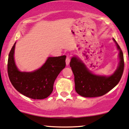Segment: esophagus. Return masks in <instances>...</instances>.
<instances>
[{
	"mask_svg": "<svg viewBox=\"0 0 129 129\" xmlns=\"http://www.w3.org/2000/svg\"><path fill=\"white\" fill-rule=\"evenodd\" d=\"M70 61V57H69V56H68V57H66V64L67 66H68V65L69 64Z\"/></svg>",
	"mask_w": 129,
	"mask_h": 129,
	"instance_id": "1",
	"label": "esophagus"
}]
</instances>
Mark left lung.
I'll list each match as a JSON object with an SVG mask.
<instances>
[{
    "mask_svg": "<svg viewBox=\"0 0 129 129\" xmlns=\"http://www.w3.org/2000/svg\"><path fill=\"white\" fill-rule=\"evenodd\" d=\"M119 51V64L117 69L111 76L94 75L87 69L85 64L76 56L72 57L70 66L75 76L76 91L85 98L99 97L109 92L119 83L124 70V57L122 50L114 39Z\"/></svg>",
    "mask_w": 129,
    "mask_h": 129,
    "instance_id": "8db88e82",
    "label": "left lung"
}]
</instances>
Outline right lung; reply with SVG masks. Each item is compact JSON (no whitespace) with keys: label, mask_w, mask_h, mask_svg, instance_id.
<instances>
[{"label":"right lung","mask_w":129,"mask_h":129,"mask_svg":"<svg viewBox=\"0 0 129 129\" xmlns=\"http://www.w3.org/2000/svg\"><path fill=\"white\" fill-rule=\"evenodd\" d=\"M16 43L9 54L8 73L13 87L20 93L33 99H43L50 96L53 90L56 77L66 66L65 55L49 57L43 66L31 72H20L14 59Z\"/></svg>","instance_id":"right-lung-1"}]
</instances>
